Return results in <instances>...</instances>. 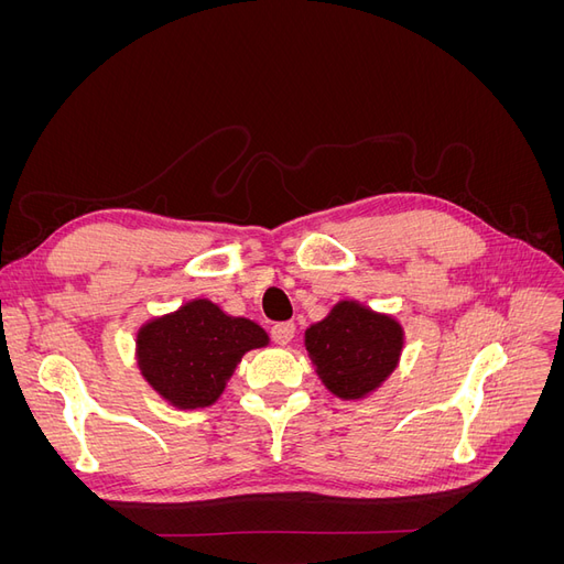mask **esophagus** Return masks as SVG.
<instances>
[{
  "instance_id": "obj_1",
  "label": "esophagus",
  "mask_w": 564,
  "mask_h": 564,
  "mask_svg": "<svg viewBox=\"0 0 564 564\" xmlns=\"http://www.w3.org/2000/svg\"><path fill=\"white\" fill-rule=\"evenodd\" d=\"M270 336H272V340H275V344H280V346L292 344V338L296 336V324H294V322H278V324H272Z\"/></svg>"
}]
</instances>
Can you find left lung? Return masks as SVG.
Listing matches in <instances>:
<instances>
[{"label": "left lung", "mask_w": 564, "mask_h": 564, "mask_svg": "<svg viewBox=\"0 0 564 564\" xmlns=\"http://www.w3.org/2000/svg\"><path fill=\"white\" fill-rule=\"evenodd\" d=\"M402 327L355 301H340L305 332L317 377L340 400H360L377 390L398 367Z\"/></svg>", "instance_id": "1"}]
</instances>
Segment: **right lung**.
Returning a JSON list of instances; mask_svg holds the SVG:
<instances>
[{"label":"right lung","instance_id":"right-lung-1","mask_svg":"<svg viewBox=\"0 0 564 564\" xmlns=\"http://www.w3.org/2000/svg\"><path fill=\"white\" fill-rule=\"evenodd\" d=\"M268 334L247 317H230L207 299L150 319L135 338L145 381L178 409L214 404L242 355L263 348Z\"/></svg>","mask_w":564,"mask_h":564}]
</instances>
